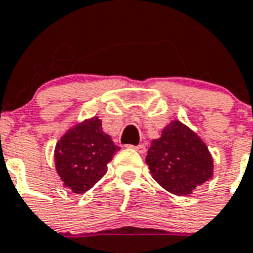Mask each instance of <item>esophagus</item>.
I'll return each mask as SVG.
<instances>
[{"label": "esophagus", "mask_w": 253, "mask_h": 253, "mask_svg": "<svg viewBox=\"0 0 253 253\" xmlns=\"http://www.w3.org/2000/svg\"><path fill=\"white\" fill-rule=\"evenodd\" d=\"M130 147H133L134 150L138 151L139 154H143V153L146 151V146H145V145H138V146H130Z\"/></svg>", "instance_id": "1"}]
</instances>
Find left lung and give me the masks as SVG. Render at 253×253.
<instances>
[{"label":"left lung","instance_id":"left-lung-1","mask_svg":"<svg viewBox=\"0 0 253 253\" xmlns=\"http://www.w3.org/2000/svg\"><path fill=\"white\" fill-rule=\"evenodd\" d=\"M146 163L154 180L177 196L191 195L197 185L213 176L209 149L179 120L171 121L161 137L151 141Z\"/></svg>","mask_w":253,"mask_h":253}]
</instances>
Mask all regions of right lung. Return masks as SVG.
I'll return each mask as SVG.
<instances>
[{
    "label": "right lung",
    "instance_id": "1",
    "mask_svg": "<svg viewBox=\"0 0 253 253\" xmlns=\"http://www.w3.org/2000/svg\"><path fill=\"white\" fill-rule=\"evenodd\" d=\"M120 147L103 132L98 117L69 129L56 145L54 162L64 185L74 193H84L107 172V165Z\"/></svg>",
    "mask_w": 253,
    "mask_h": 253
}]
</instances>
